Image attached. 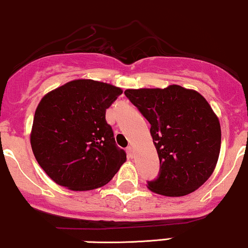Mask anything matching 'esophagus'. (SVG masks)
<instances>
[{
    "label": "esophagus",
    "mask_w": 248,
    "mask_h": 248,
    "mask_svg": "<svg viewBox=\"0 0 248 248\" xmlns=\"http://www.w3.org/2000/svg\"><path fill=\"white\" fill-rule=\"evenodd\" d=\"M126 151H127V154H128V156L129 157H133V154H134V151H133V147L128 146L126 148Z\"/></svg>",
    "instance_id": "esophagus-1"
}]
</instances>
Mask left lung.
Returning <instances> with one entry per match:
<instances>
[{
    "mask_svg": "<svg viewBox=\"0 0 248 248\" xmlns=\"http://www.w3.org/2000/svg\"><path fill=\"white\" fill-rule=\"evenodd\" d=\"M124 95L151 124L160 160L152 192L182 197L202 186L216 168L221 145L217 116L202 95L178 84L127 89Z\"/></svg>",
    "mask_w": 248,
    "mask_h": 248,
    "instance_id": "left-lung-1",
    "label": "left lung"
}]
</instances>
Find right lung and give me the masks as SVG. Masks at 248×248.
Masks as SVG:
<instances>
[{"instance_id":"obj_1","label":"right lung","mask_w":248,"mask_h":248,"mask_svg":"<svg viewBox=\"0 0 248 248\" xmlns=\"http://www.w3.org/2000/svg\"><path fill=\"white\" fill-rule=\"evenodd\" d=\"M120 94L121 89L111 84L74 80L42 97L31 143L51 180L72 190H89L113 179L126 161V152L116 146L106 109Z\"/></svg>"}]
</instances>
